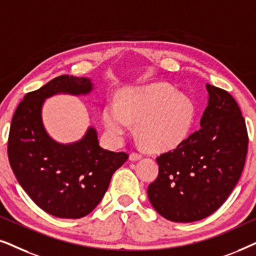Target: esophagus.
<instances>
[{"label":"esophagus","instance_id":"esophagus-1","mask_svg":"<svg viewBox=\"0 0 256 256\" xmlns=\"http://www.w3.org/2000/svg\"><path fill=\"white\" fill-rule=\"evenodd\" d=\"M129 158H130V160H132V162H136V160L142 158V155H141V154H138V152H132Z\"/></svg>","mask_w":256,"mask_h":256}]
</instances>
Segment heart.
I'll return each instance as SVG.
<instances>
[{
    "instance_id": "1",
    "label": "heart",
    "mask_w": 256,
    "mask_h": 256,
    "mask_svg": "<svg viewBox=\"0 0 256 256\" xmlns=\"http://www.w3.org/2000/svg\"><path fill=\"white\" fill-rule=\"evenodd\" d=\"M190 98L166 84L129 88L122 92L120 104H107L102 121L115 142H121L136 124L140 141L152 150H169L180 146L194 120Z\"/></svg>"
}]
</instances>
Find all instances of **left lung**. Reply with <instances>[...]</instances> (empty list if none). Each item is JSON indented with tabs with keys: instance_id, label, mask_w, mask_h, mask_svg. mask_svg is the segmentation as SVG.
Returning <instances> with one entry per match:
<instances>
[{
	"instance_id": "obj_1",
	"label": "left lung",
	"mask_w": 256,
	"mask_h": 256,
	"mask_svg": "<svg viewBox=\"0 0 256 256\" xmlns=\"http://www.w3.org/2000/svg\"><path fill=\"white\" fill-rule=\"evenodd\" d=\"M200 128L157 157L158 176L148 186L152 208L174 222L202 220L222 206L242 172L248 149L244 118L228 92L206 84Z\"/></svg>"
}]
</instances>
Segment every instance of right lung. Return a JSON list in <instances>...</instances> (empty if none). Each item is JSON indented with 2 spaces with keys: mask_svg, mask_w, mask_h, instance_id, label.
<instances>
[{
  "mask_svg": "<svg viewBox=\"0 0 256 256\" xmlns=\"http://www.w3.org/2000/svg\"><path fill=\"white\" fill-rule=\"evenodd\" d=\"M93 88L90 78L57 76L24 96L10 126L8 157L17 180L37 206L58 218L79 219L92 212L113 174L128 160L126 152L101 148L94 127L66 144L52 138L44 127L42 108L48 98L86 96Z\"/></svg>",
  "mask_w": 256,
  "mask_h": 256,
  "instance_id": "right-lung-1",
  "label": "right lung"
}]
</instances>
